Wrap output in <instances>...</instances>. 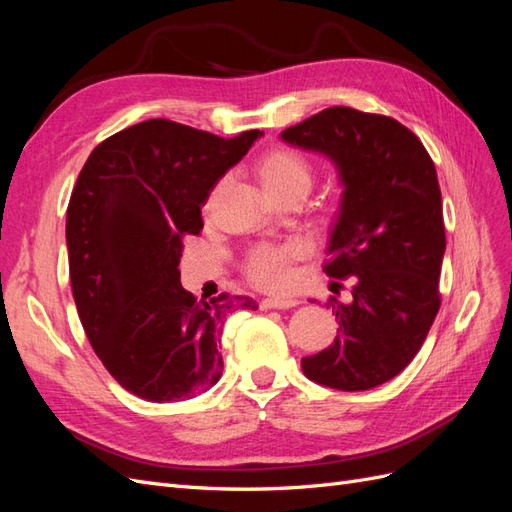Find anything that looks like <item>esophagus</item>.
<instances>
[{"label": "esophagus", "mask_w": 512, "mask_h": 512, "mask_svg": "<svg viewBox=\"0 0 512 512\" xmlns=\"http://www.w3.org/2000/svg\"><path fill=\"white\" fill-rule=\"evenodd\" d=\"M297 305V301L294 299H262L260 301V309H290V307H294Z\"/></svg>", "instance_id": "obj_1"}]
</instances>
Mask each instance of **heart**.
<instances>
[{
    "label": "heart",
    "instance_id": "heart-1",
    "mask_svg": "<svg viewBox=\"0 0 512 512\" xmlns=\"http://www.w3.org/2000/svg\"><path fill=\"white\" fill-rule=\"evenodd\" d=\"M260 179L271 196H280L294 188H309L312 185V168L299 153L275 149L262 158ZM305 250L307 247L301 239L262 243L254 247L245 260L247 277L260 288H282L292 277V262L301 258Z\"/></svg>",
    "mask_w": 512,
    "mask_h": 512
}]
</instances>
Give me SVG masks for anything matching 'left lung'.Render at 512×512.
<instances>
[{
    "label": "left lung",
    "mask_w": 512,
    "mask_h": 512,
    "mask_svg": "<svg viewBox=\"0 0 512 512\" xmlns=\"http://www.w3.org/2000/svg\"><path fill=\"white\" fill-rule=\"evenodd\" d=\"M282 141L335 164L342 200L324 271L356 277L352 303L333 305L335 342L301 369L337 391L374 389L408 367L440 309L446 237L436 166L399 121L348 106L290 126Z\"/></svg>",
    "instance_id": "left-lung-1"
}]
</instances>
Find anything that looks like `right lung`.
Listing matches in <instances>:
<instances>
[{"label": "right lung", "mask_w": 512, "mask_h": 512, "mask_svg": "<svg viewBox=\"0 0 512 512\" xmlns=\"http://www.w3.org/2000/svg\"><path fill=\"white\" fill-rule=\"evenodd\" d=\"M260 136L147 119L102 141L76 179L66 215L74 303L108 374L136 397L162 404L209 391L222 376L226 316L258 309L226 292L198 301L177 267L215 183Z\"/></svg>", "instance_id": "1"}]
</instances>
